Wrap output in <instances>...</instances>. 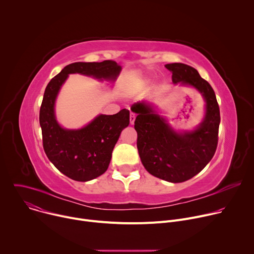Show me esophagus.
I'll list each match as a JSON object with an SVG mask.
<instances>
[{"label":"esophagus","mask_w":254,"mask_h":254,"mask_svg":"<svg viewBox=\"0 0 254 254\" xmlns=\"http://www.w3.org/2000/svg\"><path fill=\"white\" fill-rule=\"evenodd\" d=\"M134 121H135V115L130 113V116H129V122H130V125H133L134 124Z\"/></svg>","instance_id":"esophagus-1"}]
</instances>
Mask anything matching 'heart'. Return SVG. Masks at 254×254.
I'll return each instance as SVG.
<instances>
[{
	"label": "heart",
	"mask_w": 254,
	"mask_h": 254,
	"mask_svg": "<svg viewBox=\"0 0 254 254\" xmlns=\"http://www.w3.org/2000/svg\"><path fill=\"white\" fill-rule=\"evenodd\" d=\"M149 82H150V80L147 79V78L141 79V80H139V81H137V82H131V83L129 84V89H130V90H136V89H138V88H142V87H144V86H147V85L149 84Z\"/></svg>",
	"instance_id": "obj_1"
}]
</instances>
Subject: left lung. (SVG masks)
Here are the masks:
<instances>
[{"label": "left lung", "mask_w": 254, "mask_h": 254, "mask_svg": "<svg viewBox=\"0 0 254 254\" xmlns=\"http://www.w3.org/2000/svg\"><path fill=\"white\" fill-rule=\"evenodd\" d=\"M174 84L192 86L203 96L205 116L192 130L176 131L167 119L160 116L147 101L133 103L136 114L134 129L140 161L151 175L171 183H181L200 173L213 158L220 124V111L215 92L198 71L183 63L166 64Z\"/></svg>", "instance_id": "8db88e82"}]
</instances>
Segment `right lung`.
<instances>
[{
  "label": "right lung",
  "instance_id": "right-lung-1",
  "mask_svg": "<svg viewBox=\"0 0 254 254\" xmlns=\"http://www.w3.org/2000/svg\"><path fill=\"white\" fill-rule=\"evenodd\" d=\"M122 67L112 60L75 62L65 66L46 86L39 122L43 148L50 162L68 178L86 182L102 175L110 166L121 132L129 125V111L99 115L78 129L62 127L55 116V101L69 74L79 73L98 80L116 81Z\"/></svg>",
  "mask_w": 254,
  "mask_h": 254
}]
</instances>
